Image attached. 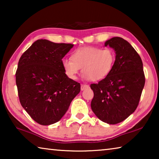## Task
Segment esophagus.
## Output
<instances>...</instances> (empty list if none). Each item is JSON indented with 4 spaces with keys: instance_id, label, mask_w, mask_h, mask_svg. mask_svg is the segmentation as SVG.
I'll return each mask as SVG.
<instances>
[{
    "instance_id": "1",
    "label": "esophagus",
    "mask_w": 159,
    "mask_h": 159,
    "mask_svg": "<svg viewBox=\"0 0 159 159\" xmlns=\"http://www.w3.org/2000/svg\"><path fill=\"white\" fill-rule=\"evenodd\" d=\"M89 88V85H88L82 84L81 85H80V90H84L85 89H86V88Z\"/></svg>"
}]
</instances>
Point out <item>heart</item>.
<instances>
[{
	"instance_id": "obj_1",
	"label": "heart",
	"mask_w": 159,
	"mask_h": 159,
	"mask_svg": "<svg viewBox=\"0 0 159 159\" xmlns=\"http://www.w3.org/2000/svg\"><path fill=\"white\" fill-rule=\"evenodd\" d=\"M114 62L115 54L111 49L90 46L74 50L70 59H62L61 64L70 79H76L81 68L83 79L98 81L111 73Z\"/></svg>"
}]
</instances>
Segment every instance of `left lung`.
I'll return each mask as SVG.
<instances>
[{"label": "left lung", "mask_w": 159, "mask_h": 159, "mask_svg": "<svg viewBox=\"0 0 159 159\" xmlns=\"http://www.w3.org/2000/svg\"><path fill=\"white\" fill-rule=\"evenodd\" d=\"M116 53L111 73L98 83L90 85L94 97L91 109L99 120L117 124L135 111L143 90V64L133 47L120 37L107 41Z\"/></svg>", "instance_id": "1"}]
</instances>
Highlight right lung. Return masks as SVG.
<instances>
[{
	"mask_svg": "<svg viewBox=\"0 0 159 159\" xmlns=\"http://www.w3.org/2000/svg\"><path fill=\"white\" fill-rule=\"evenodd\" d=\"M73 46L39 39L19 60L15 76L20 103L39 124L59 121L80 93V83L66 76L61 64Z\"/></svg>",
	"mask_w": 159,
	"mask_h": 159,
	"instance_id": "right-lung-1",
	"label": "right lung"
}]
</instances>
